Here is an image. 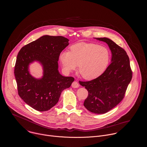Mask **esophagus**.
<instances>
[{
  "label": "esophagus",
  "mask_w": 147,
  "mask_h": 147,
  "mask_svg": "<svg viewBox=\"0 0 147 147\" xmlns=\"http://www.w3.org/2000/svg\"><path fill=\"white\" fill-rule=\"evenodd\" d=\"M79 86V84L77 82H74L72 84V87L74 88H78Z\"/></svg>",
  "instance_id": "obj_1"
}]
</instances>
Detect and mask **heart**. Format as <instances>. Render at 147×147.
<instances>
[{
    "mask_svg": "<svg viewBox=\"0 0 147 147\" xmlns=\"http://www.w3.org/2000/svg\"><path fill=\"white\" fill-rule=\"evenodd\" d=\"M59 58L65 73L69 74L78 65L79 74L85 79L91 80L104 72L110 62V52L96 43L80 42L72 45L70 51H62Z\"/></svg>",
    "mask_w": 147,
    "mask_h": 147,
    "instance_id": "heart-1",
    "label": "heart"
}]
</instances>
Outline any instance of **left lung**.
<instances>
[{
  "label": "left lung",
  "mask_w": 147,
  "mask_h": 147,
  "mask_svg": "<svg viewBox=\"0 0 147 147\" xmlns=\"http://www.w3.org/2000/svg\"><path fill=\"white\" fill-rule=\"evenodd\" d=\"M108 45L112 54L111 63L97 78L79 83L88 91L84 106L95 114H104L118 105L124 98L132 72L126 51L109 38H95Z\"/></svg>",
  "instance_id": "1"
}]
</instances>
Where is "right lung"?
<instances>
[{
    "label": "right lung",
    "mask_w": 147,
    "mask_h": 147,
    "mask_svg": "<svg viewBox=\"0 0 147 147\" xmlns=\"http://www.w3.org/2000/svg\"><path fill=\"white\" fill-rule=\"evenodd\" d=\"M62 36H43L21 49L17 56L14 74L18 94L30 107L39 111L50 110L57 104L62 92L69 88L74 78L65 77L58 71L60 53L69 45ZM34 61L41 63L43 76L32 77L28 65Z\"/></svg>",
    "instance_id": "right-lung-1"
}]
</instances>
